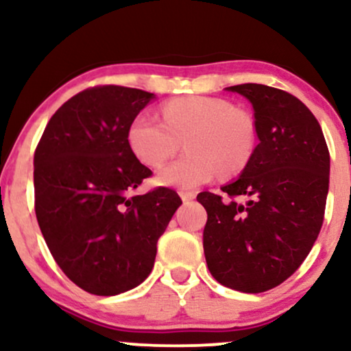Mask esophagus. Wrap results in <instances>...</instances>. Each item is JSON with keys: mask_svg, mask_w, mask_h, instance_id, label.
<instances>
[{"mask_svg": "<svg viewBox=\"0 0 351 351\" xmlns=\"http://www.w3.org/2000/svg\"><path fill=\"white\" fill-rule=\"evenodd\" d=\"M181 199H183V203H189V201H193L196 198L195 193H180Z\"/></svg>", "mask_w": 351, "mask_h": 351, "instance_id": "esophagus-1", "label": "esophagus"}]
</instances>
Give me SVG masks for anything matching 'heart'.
Instances as JSON below:
<instances>
[{"label":"heart","instance_id":"heart-1","mask_svg":"<svg viewBox=\"0 0 351 351\" xmlns=\"http://www.w3.org/2000/svg\"><path fill=\"white\" fill-rule=\"evenodd\" d=\"M163 122L148 114L132 120L127 142L140 162L160 167L175 155L184 140L188 155L156 173V183L176 189H195L217 173L241 171L251 158L256 128L245 112L228 100L193 95L163 106Z\"/></svg>","mask_w":351,"mask_h":351}]
</instances>
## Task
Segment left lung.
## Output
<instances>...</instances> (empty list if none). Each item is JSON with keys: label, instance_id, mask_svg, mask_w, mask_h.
<instances>
[{"label": "left lung", "instance_id": "obj_1", "mask_svg": "<svg viewBox=\"0 0 351 351\" xmlns=\"http://www.w3.org/2000/svg\"><path fill=\"white\" fill-rule=\"evenodd\" d=\"M224 90L251 102L259 143L236 180L221 186L223 201L203 191V232L209 272L219 284L245 293L277 287L308 256L324 223L330 155L317 119L292 94L263 84Z\"/></svg>", "mask_w": 351, "mask_h": 351}]
</instances>
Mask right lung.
Returning <instances> with one entry per match:
<instances>
[{
    "mask_svg": "<svg viewBox=\"0 0 351 351\" xmlns=\"http://www.w3.org/2000/svg\"><path fill=\"white\" fill-rule=\"evenodd\" d=\"M155 94L87 88L51 117L34 153L36 217L64 274L95 295H117L150 276L156 243L180 208L170 188L132 195L152 175L127 142Z\"/></svg>",
    "mask_w": 351,
    "mask_h": 351,
    "instance_id": "right-lung-1",
    "label": "right lung"
}]
</instances>
